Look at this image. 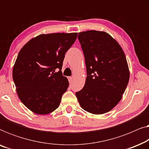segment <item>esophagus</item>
I'll return each mask as SVG.
<instances>
[{
    "instance_id": "esophagus-1",
    "label": "esophagus",
    "mask_w": 149,
    "mask_h": 149,
    "mask_svg": "<svg viewBox=\"0 0 149 149\" xmlns=\"http://www.w3.org/2000/svg\"><path fill=\"white\" fill-rule=\"evenodd\" d=\"M68 81H69V83H70L71 81H72V77H68Z\"/></svg>"
}]
</instances>
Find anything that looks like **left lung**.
I'll return each mask as SVG.
<instances>
[{
	"label": "left lung",
	"mask_w": 149,
	"mask_h": 149,
	"mask_svg": "<svg viewBox=\"0 0 149 149\" xmlns=\"http://www.w3.org/2000/svg\"><path fill=\"white\" fill-rule=\"evenodd\" d=\"M78 39L85 56L87 78L83 88L76 92L77 97L85 111L106 113L119 102L129 82L125 54L105 32H79Z\"/></svg>",
	"instance_id": "1"
}]
</instances>
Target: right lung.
Masks as SVG:
<instances>
[{"label": "right lung", "mask_w": 149, "mask_h": 149, "mask_svg": "<svg viewBox=\"0 0 149 149\" xmlns=\"http://www.w3.org/2000/svg\"><path fill=\"white\" fill-rule=\"evenodd\" d=\"M77 36L76 32L40 34L19 51L13 79L20 100L34 113L46 115L60 105L69 85L62 75L63 61Z\"/></svg>", "instance_id": "add662e5"}]
</instances>
